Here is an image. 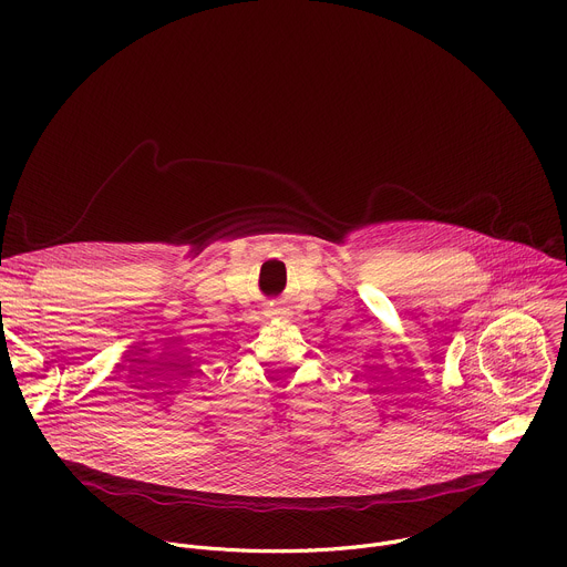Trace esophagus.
I'll return each instance as SVG.
<instances>
[{
  "mask_svg": "<svg viewBox=\"0 0 567 567\" xmlns=\"http://www.w3.org/2000/svg\"><path fill=\"white\" fill-rule=\"evenodd\" d=\"M265 313H267V318H276V316H285V309H282L280 305L271 302V305L265 309Z\"/></svg>",
  "mask_w": 567,
  "mask_h": 567,
  "instance_id": "obj_1",
  "label": "esophagus"
}]
</instances>
